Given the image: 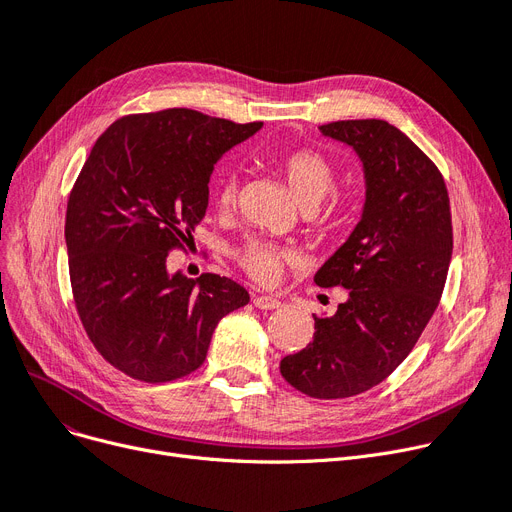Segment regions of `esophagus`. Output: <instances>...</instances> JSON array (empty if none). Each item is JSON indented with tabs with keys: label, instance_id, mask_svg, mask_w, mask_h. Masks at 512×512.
Instances as JSON below:
<instances>
[{
	"label": "esophagus",
	"instance_id": "obj_1",
	"mask_svg": "<svg viewBox=\"0 0 512 512\" xmlns=\"http://www.w3.org/2000/svg\"><path fill=\"white\" fill-rule=\"evenodd\" d=\"M253 303H255V307H259V309H278V307L282 305L276 297H268V295H255V297H253Z\"/></svg>",
	"mask_w": 512,
	"mask_h": 512
}]
</instances>
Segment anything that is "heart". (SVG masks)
Listing matches in <instances>:
<instances>
[{"mask_svg":"<svg viewBox=\"0 0 512 512\" xmlns=\"http://www.w3.org/2000/svg\"><path fill=\"white\" fill-rule=\"evenodd\" d=\"M284 180L303 209H316L335 188V167L311 148L286 152L278 161ZM238 196L236 173H221L215 182L213 198L219 209H232ZM240 268L257 282H274L282 270L284 253L263 240H249L236 251Z\"/></svg>","mask_w":512,"mask_h":512,"instance_id":"heart-1","label":"heart"}]
</instances>
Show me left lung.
Masks as SVG:
<instances>
[{
    "label": "left lung",
    "mask_w": 512,
    "mask_h": 512,
    "mask_svg": "<svg viewBox=\"0 0 512 512\" xmlns=\"http://www.w3.org/2000/svg\"><path fill=\"white\" fill-rule=\"evenodd\" d=\"M364 167L358 226L314 282L347 288L335 316H314V341L286 355V383L316 399H341L383 383L429 324L452 259L448 188L406 133L381 119L320 125Z\"/></svg>",
    "instance_id": "1"
}]
</instances>
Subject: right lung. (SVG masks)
I'll use <instances>...</instances> for the list:
<instances>
[{
    "label": "right lung",
    "instance_id": "add662e5",
    "mask_svg": "<svg viewBox=\"0 0 512 512\" xmlns=\"http://www.w3.org/2000/svg\"><path fill=\"white\" fill-rule=\"evenodd\" d=\"M190 108L127 115L96 140L66 205L77 314L102 358L144 383L201 368L217 322L247 305L226 276L169 274L209 205L215 163L261 129Z\"/></svg>",
    "mask_w": 512,
    "mask_h": 512
}]
</instances>
